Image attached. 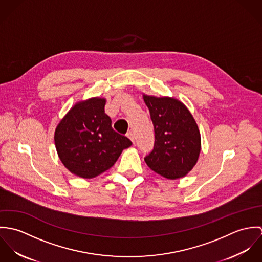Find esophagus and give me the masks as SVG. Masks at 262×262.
<instances>
[{"instance_id": "1", "label": "esophagus", "mask_w": 262, "mask_h": 262, "mask_svg": "<svg viewBox=\"0 0 262 262\" xmlns=\"http://www.w3.org/2000/svg\"><path fill=\"white\" fill-rule=\"evenodd\" d=\"M127 137H128L132 142H134V133H133L132 131H128V132H127Z\"/></svg>"}]
</instances>
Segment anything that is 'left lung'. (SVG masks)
<instances>
[{
	"label": "left lung",
	"mask_w": 262,
	"mask_h": 262,
	"mask_svg": "<svg viewBox=\"0 0 262 262\" xmlns=\"http://www.w3.org/2000/svg\"><path fill=\"white\" fill-rule=\"evenodd\" d=\"M154 127L153 149L144 160L156 173L177 180L195 165L201 151V134L192 115L177 99L143 96Z\"/></svg>",
	"instance_id": "1"
}]
</instances>
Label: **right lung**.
Returning a JSON list of instances; mask_svg holds the SVG:
<instances>
[{
  "instance_id": "1",
  "label": "right lung",
  "mask_w": 262,
  "mask_h": 262,
  "mask_svg": "<svg viewBox=\"0 0 262 262\" xmlns=\"http://www.w3.org/2000/svg\"><path fill=\"white\" fill-rule=\"evenodd\" d=\"M106 100L92 98L79 102L57 125L54 142L63 165L75 176L93 179L111 168L130 139L112 128L105 113Z\"/></svg>"
}]
</instances>
